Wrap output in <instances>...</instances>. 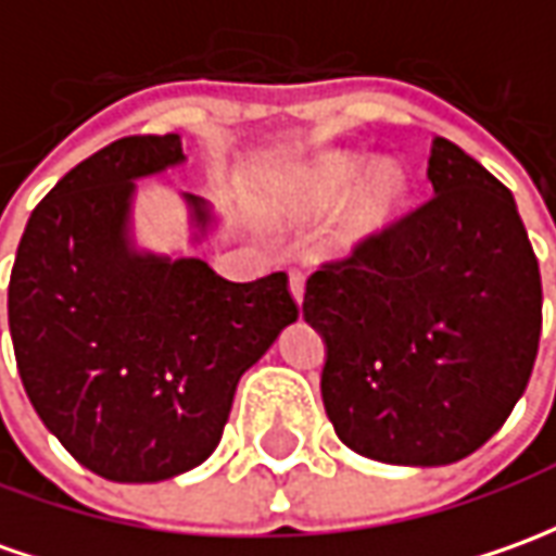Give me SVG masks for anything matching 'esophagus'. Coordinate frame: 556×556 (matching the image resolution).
Masks as SVG:
<instances>
[{
	"mask_svg": "<svg viewBox=\"0 0 556 556\" xmlns=\"http://www.w3.org/2000/svg\"><path fill=\"white\" fill-rule=\"evenodd\" d=\"M289 294L294 298V304L304 301V274H301V270H292V274H289Z\"/></svg>",
	"mask_w": 556,
	"mask_h": 556,
	"instance_id": "obj_1",
	"label": "esophagus"
}]
</instances>
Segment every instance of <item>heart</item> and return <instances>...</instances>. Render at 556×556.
<instances>
[{
  "label": "heart",
  "instance_id": "b5f03b06",
  "mask_svg": "<svg viewBox=\"0 0 556 556\" xmlns=\"http://www.w3.org/2000/svg\"><path fill=\"white\" fill-rule=\"evenodd\" d=\"M410 200V179L395 161H374L358 151H326L294 173L282 206L286 222H319L337 213L331 249L353 255L383 240L402 222Z\"/></svg>",
  "mask_w": 556,
  "mask_h": 556
}]
</instances>
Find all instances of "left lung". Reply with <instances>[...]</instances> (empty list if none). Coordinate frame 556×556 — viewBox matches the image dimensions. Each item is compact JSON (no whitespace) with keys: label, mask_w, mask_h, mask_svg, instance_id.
<instances>
[{"label":"left lung","mask_w":556,"mask_h":556,"mask_svg":"<svg viewBox=\"0 0 556 556\" xmlns=\"http://www.w3.org/2000/svg\"><path fill=\"white\" fill-rule=\"evenodd\" d=\"M435 198L374 247L316 270L323 405L350 451L451 466L502 429L530 383L542 277L511 191L435 136Z\"/></svg>","instance_id":"8db88e82"}]
</instances>
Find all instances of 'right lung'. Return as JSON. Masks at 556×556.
<instances>
[{
  "label": "right lung",
  "instance_id": "right-lung-1",
  "mask_svg": "<svg viewBox=\"0 0 556 556\" xmlns=\"http://www.w3.org/2000/svg\"><path fill=\"white\" fill-rule=\"evenodd\" d=\"M182 136H127L70 169L26 222L9 282L17 371L41 422L100 478L167 481L222 441L240 377L298 319L286 274L230 282L136 237V182L182 167ZM188 247L222 218L182 194Z\"/></svg>",
  "mask_w": 556,
  "mask_h": 556
}]
</instances>
